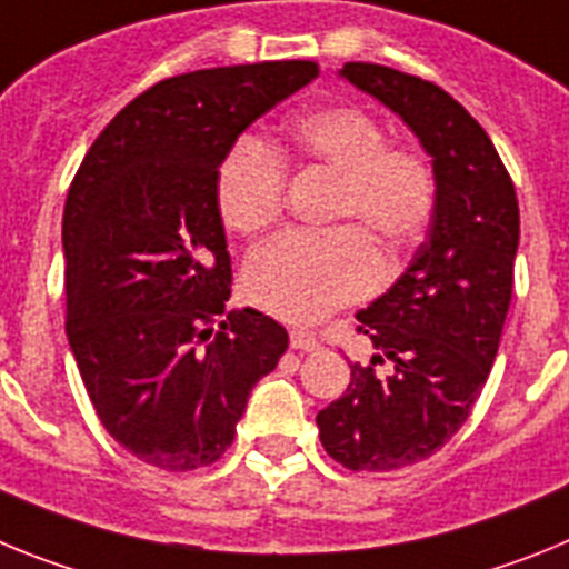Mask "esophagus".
<instances>
[{"label":"esophagus","instance_id":"esophagus-1","mask_svg":"<svg viewBox=\"0 0 569 569\" xmlns=\"http://www.w3.org/2000/svg\"><path fill=\"white\" fill-rule=\"evenodd\" d=\"M290 347H293V350H308V353H313V350H319L321 347V341L313 330L293 328L290 330Z\"/></svg>","mask_w":569,"mask_h":569}]
</instances>
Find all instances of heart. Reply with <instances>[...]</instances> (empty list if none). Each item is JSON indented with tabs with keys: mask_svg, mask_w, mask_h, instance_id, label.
<instances>
[{
	"mask_svg": "<svg viewBox=\"0 0 569 569\" xmlns=\"http://www.w3.org/2000/svg\"><path fill=\"white\" fill-rule=\"evenodd\" d=\"M281 162L333 173L330 222H350L325 233H284L250 256V301L284 321H316L365 299L381 279L379 253L366 237L390 256L405 253L425 236L439 202L427 153L385 144L381 124L353 104H328L296 116L276 150L253 136L230 148L216 179L230 230L256 236L279 219L288 182Z\"/></svg>",
	"mask_w": 569,
	"mask_h": 569,
	"instance_id": "obj_1",
	"label": "heart"
}]
</instances>
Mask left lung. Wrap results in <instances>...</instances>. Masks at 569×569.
<instances>
[{"label": "left lung", "mask_w": 569, "mask_h": 569, "mask_svg": "<svg viewBox=\"0 0 569 569\" xmlns=\"http://www.w3.org/2000/svg\"><path fill=\"white\" fill-rule=\"evenodd\" d=\"M341 77L393 110L433 159L439 202L410 268L359 333L379 353L350 365L341 399L319 410L321 447L356 472L401 470L459 433L499 353L519 250V199L490 136L439 84L370 62ZM395 361L387 377L375 373Z\"/></svg>", "instance_id": "left-lung-1"}]
</instances>
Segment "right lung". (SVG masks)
<instances>
[{
	"mask_svg": "<svg viewBox=\"0 0 569 569\" xmlns=\"http://www.w3.org/2000/svg\"><path fill=\"white\" fill-rule=\"evenodd\" d=\"M316 77L296 59L156 82L110 119L70 184L64 330L99 421L144 465L222 459L250 390L288 350L279 321L224 308L216 179L241 130Z\"/></svg>",
	"mask_w": 569,
	"mask_h": 569,
	"instance_id": "add662e5",
	"label": "right lung"
}]
</instances>
